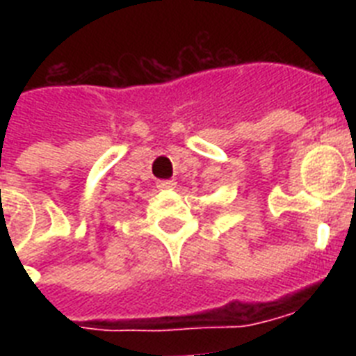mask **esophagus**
Instances as JSON below:
<instances>
[{
  "label": "esophagus",
  "instance_id": "obj_1",
  "mask_svg": "<svg viewBox=\"0 0 356 356\" xmlns=\"http://www.w3.org/2000/svg\"><path fill=\"white\" fill-rule=\"evenodd\" d=\"M176 184L172 180H159V181H156V187H159L160 191H168V188H172Z\"/></svg>",
  "mask_w": 356,
  "mask_h": 356
}]
</instances>
